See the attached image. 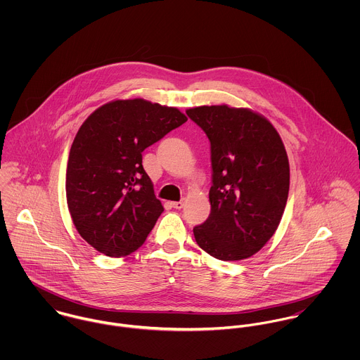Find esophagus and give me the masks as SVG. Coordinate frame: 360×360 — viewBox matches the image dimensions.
Returning a JSON list of instances; mask_svg holds the SVG:
<instances>
[{
    "instance_id": "obj_1",
    "label": "esophagus",
    "mask_w": 360,
    "mask_h": 360,
    "mask_svg": "<svg viewBox=\"0 0 360 360\" xmlns=\"http://www.w3.org/2000/svg\"><path fill=\"white\" fill-rule=\"evenodd\" d=\"M172 206L173 207H176V209H181L183 206H184V202L183 201H177V202H172Z\"/></svg>"
}]
</instances>
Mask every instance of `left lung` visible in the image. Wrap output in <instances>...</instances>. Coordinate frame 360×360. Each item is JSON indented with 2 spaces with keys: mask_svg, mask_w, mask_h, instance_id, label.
Masks as SVG:
<instances>
[{
  "mask_svg": "<svg viewBox=\"0 0 360 360\" xmlns=\"http://www.w3.org/2000/svg\"><path fill=\"white\" fill-rule=\"evenodd\" d=\"M210 141V214L194 227L210 257H252L273 237L283 217L290 163L280 134L262 115L229 105L186 110Z\"/></svg>",
  "mask_w": 360,
  "mask_h": 360,
  "instance_id": "1",
  "label": "left lung"
}]
</instances>
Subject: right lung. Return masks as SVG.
Wrapping results in <instances>:
<instances>
[{
    "label": "right lung",
    "mask_w": 360,
    "mask_h": 360,
    "mask_svg": "<svg viewBox=\"0 0 360 360\" xmlns=\"http://www.w3.org/2000/svg\"><path fill=\"white\" fill-rule=\"evenodd\" d=\"M187 122L177 108L116 100L80 126L68 160L66 201L79 234L110 257L137 251L163 206L141 153Z\"/></svg>",
    "instance_id": "1"
}]
</instances>
